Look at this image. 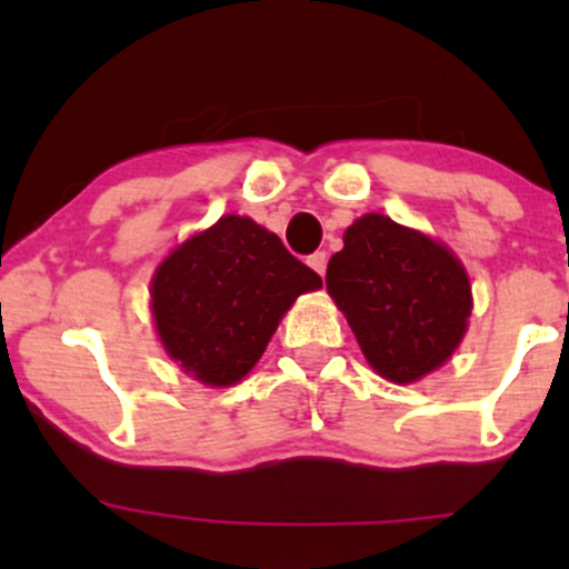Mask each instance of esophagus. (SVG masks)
I'll return each instance as SVG.
<instances>
[{
	"label": "esophagus",
	"mask_w": 569,
	"mask_h": 569,
	"mask_svg": "<svg viewBox=\"0 0 569 569\" xmlns=\"http://www.w3.org/2000/svg\"><path fill=\"white\" fill-rule=\"evenodd\" d=\"M307 264H310L312 270L318 272V276H323L326 264H329V253H326V251H316V253H312V257H307Z\"/></svg>",
	"instance_id": "esophagus-1"
}]
</instances>
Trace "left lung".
Listing matches in <instances>:
<instances>
[{"mask_svg":"<svg viewBox=\"0 0 569 569\" xmlns=\"http://www.w3.org/2000/svg\"><path fill=\"white\" fill-rule=\"evenodd\" d=\"M326 289L371 369L398 385L439 369L471 316V286L455 253L382 213L348 227L345 248L329 259Z\"/></svg>","mask_w":569,"mask_h":569,"instance_id":"left-lung-1","label":"left lung"}]
</instances>
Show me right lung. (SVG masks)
Listing matches in <instances>:
<instances>
[{
  "mask_svg": "<svg viewBox=\"0 0 569 569\" xmlns=\"http://www.w3.org/2000/svg\"><path fill=\"white\" fill-rule=\"evenodd\" d=\"M321 286L278 234L246 217H221L158 267L154 326L181 369L221 388L251 371L293 299Z\"/></svg>",
  "mask_w": 569,
  "mask_h": 569,
  "instance_id": "1",
  "label": "right lung"
}]
</instances>
